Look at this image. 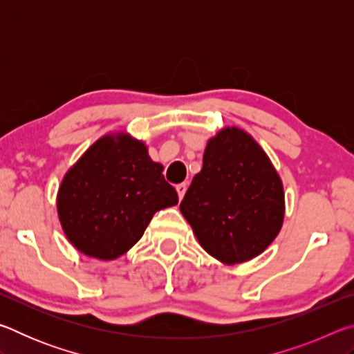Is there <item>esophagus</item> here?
I'll return each mask as SVG.
<instances>
[{
	"mask_svg": "<svg viewBox=\"0 0 354 354\" xmlns=\"http://www.w3.org/2000/svg\"><path fill=\"white\" fill-rule=\"evenodd\" d=\"M185 190H187V183H181V184H178V185H176V192H178L179 200H183V196H184V194H185Z\"/></svg>",
	"mask_w": 354,
	"mask_h": 354,
	"instance_id": "obj_1",
	"label": "esophagus"
}]
</instances>
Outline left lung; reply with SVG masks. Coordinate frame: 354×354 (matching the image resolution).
<instances>
[{
    "instance_id": "8db88e82",
    "label": "left lung",
    "mask_w": 354,
    "mask_h": 354,
    "mask_svg": "<svg viewBox=\"0 0 354 354\" xmlns=\"http://www.w3.org/2000/svg\"><path fill=\"white\" fill-rule=\"evenodd\" d=\"M179 209L209 254L225 263L245 262L278 236L283 184L253 137L225 128L207 142L203 169Z\"/></svg>"
}]
</instances>
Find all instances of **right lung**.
<instances>
[{"label":"right lung","instance_id":"add662e5","mask_svg":"<svg viewBox=\"0 0 354 354\" xmlns=\"http://www.w3.org/2000/svg\"><path fill=\"white\" fill-rule=\"evenodd\" d=\"M176 203L162 165L149 159L142 142L106 136L67 171L57 212L75 248L109 261L139 241L156 212Z\"/></svg>","mask_w":354,"mask_h":354}]
</instances>
